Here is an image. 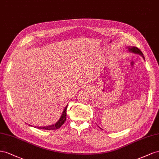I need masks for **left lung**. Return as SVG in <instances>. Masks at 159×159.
<instances>
[{"instance_id":"obj_1","label":"left lung","mask_w":159,"mask_h":159,"mask_svg":"<svg viewBox=\"0 0 159 159\" xmlns=\"http://www.w3.org/2000/svg\"><path fill=\"white\" fill-rule=\"evenodd\" d=\"M128 49H129V52L140 54V55L142 56L143 58L144 59V56H143V52H142L141 51H140V49H139L137 47H128Z\"/></svg>"}]
</instances>
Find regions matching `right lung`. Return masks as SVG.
<instances>
[{
	"label": "right lung",
	"instance_id": "right-lung-1",
	"mask_svg": "<svg viewBox=\"0 0 159 159\" xmlns=\"http://www.w3.org/2000/svg\"><path fill=\"white\" fill-rule=\"evenodd\" d=\"M67 106L68 105H66V107L65 108V109L62 112V114L61 118L59 119V120H58L56 122V123H54V125H52L47 126H37V128L40 129H44V130H56V129H59L61 126L65 123V122L66 121ZM29 126H32V125H29ZM35 127H36V126H35Z\"/></svg>",
	"mask_w": 159,
	"mask_h": 159
}]
</instances>
